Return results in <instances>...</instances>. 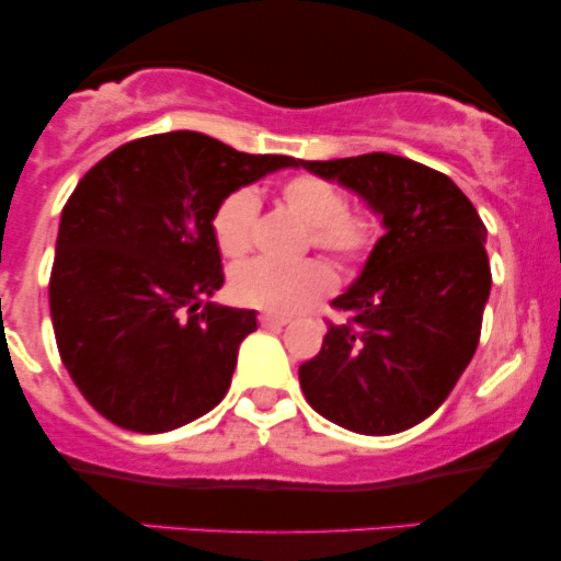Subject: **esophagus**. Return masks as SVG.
Masks as SVG:
<instances>
[{
    "label": "esophagus",
    "mask_w": 561,
    "mask_h": 561,
    "mask_svg": "<svg viewBox=\"0 0 561 561\" xmlns=\"http://www.w3.org/2000/svg\"><path fill=\"white\" fill-rule=\"evenodd\" d=\"M261 327H285L289 317H279V313H261Z\"/></svg>",
    "instance_id": "1"
}]
</instances>
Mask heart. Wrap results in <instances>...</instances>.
Masks as SVG:
<instances>
[{
    "label": "heart",
    "mask_w": 561,
    "mask_h": 561,
    "mask_svg": "<svg viewBox=\"0 0 561 561\" xmlns=\"http://www.w3.org/2000/svg\"><path fill=\"white\" fill-rule=\"evenodd\" d=\"M282 205L306 224V248H317L340 266H358L379 240V221L369 208L345 205V195L330 179L317 173H295L276 186ZM259 197L250 190L229 192L210 216V231L224 259H244L253 248ZM334 287V274L324 261L298 263L250 261L231 276V293L250 308L266 313L300 311Z\"/></svg>",
    "instance_id": "1"
}]
</instances>
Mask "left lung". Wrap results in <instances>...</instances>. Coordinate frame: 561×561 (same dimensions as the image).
Instances as JSON below:
<instances>
[{"label":"left lung","mask_w":561,"mask_h":561,"mask_svg":"<svg viewBox=\"0 0 561 561\" xmlns=\"http://www.w3.org/2000/svg\"><path fill=\"white\" fill-rule=\"evenodd\" d=\"M300 165L358 192L388 229L356 285L332 300L347 321H330L300 366L302 396L353 433H403L446 401L478 351L488 229L446 173L416 160L369 152Z\"/></svg>","instance_id":"8db88e82"}]
</instances>
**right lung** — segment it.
<instances>
[{
    "instance_id": "add662e5",
    "label": "right lung",
    "mask_w": 561,
    "mask_h": 561,
    "mask_svg": "<svg viewBox=\"0 0 561 561\" xmlns=\"http://www.w3.org/2000/svg\"><path fill=\"white\" fill-rule=\"evenodd\" d=\"M298 165L197 131L126 141L62 208L49 311L81 396L131 433H169L227 396L253 311L205 302L224 285L210 216L229 192Z\"/></svg>"
}]
</instances>
